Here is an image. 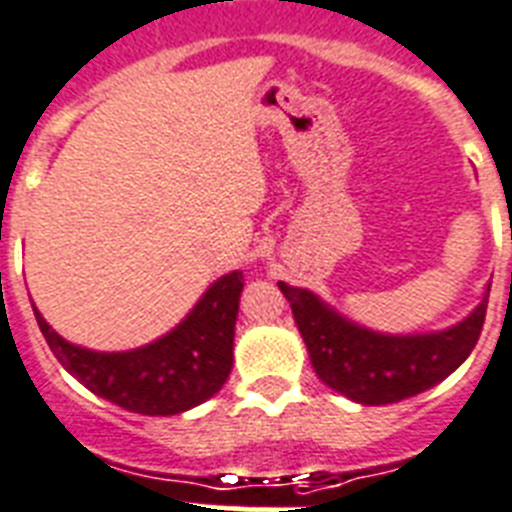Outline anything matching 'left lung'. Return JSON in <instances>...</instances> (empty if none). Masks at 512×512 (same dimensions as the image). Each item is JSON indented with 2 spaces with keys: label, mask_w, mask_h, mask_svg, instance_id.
<instances>
[{
  "label": "left lung",
  "mask_w": 512,
  "mask_h": 512,
  "mask_svg": "<svg viewBox=\"0 0 512 512\" xmlns=\"http://www.w3.org/2000/svg\"><path fill=\"white\" fill-rule=\"evenodd\" d=\"M277 285L290 301L319 379L363 405L400 403L450 377L479 342L489 303L487 287L484 301L455 327L429 335H382L348 322L311 290Z\"/></svg>",
  "instance_id": "obj_1"
}]
</instances>
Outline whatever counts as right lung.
Returning <instances> with one entry per match:
<instances>
[{"label": "right lung", "mask_w": 512, "mask_h": 512, "mask_svg": "<svg viewBox=\"0 0 512 512\" xmlns=\"http://www.w3.org/2000/svg\"><path fill=\"white\" fill-rule=\"evenodd\" d=\"M240 293L243 274L219 277L172 332L125 353L78 348L33 314L57 361L94 395L130 413L177 416L217 395L230 377Z\"/></svg>", "instance_id": "1"}]
</instances>
